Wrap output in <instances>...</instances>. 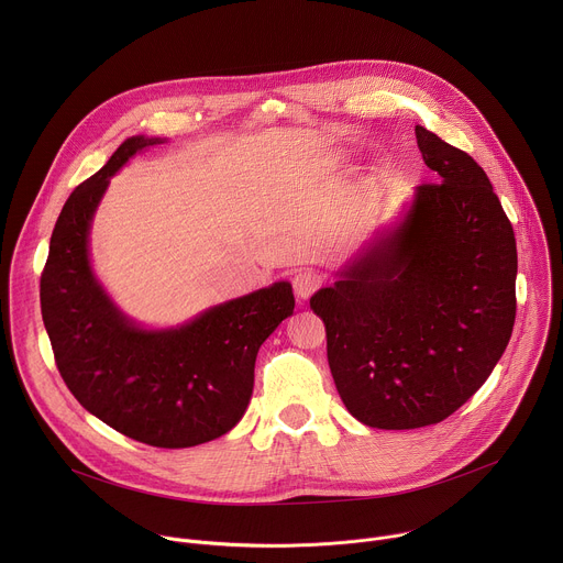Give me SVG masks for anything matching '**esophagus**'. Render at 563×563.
I'll use <instances>...</instances> for the list:
<instances>
[{
    "label": "esophagus",
    "mask_w": 563,
    "mask_h": 563,
    "mask_svg": "<svg viewBox=\"0 0 563 563\" xmlns=\"http://www.w3.org/2000/svg\"><path fill=\"white\" fill-rule=\"evenodd\" d=\"M320 283H323V278H320V274L313 272V269H300V272H296L294 278H291L294 291H296V296H298L300 300H307V298L320 287Z\"/></svg>",
    "instance_id": "obj_1"
}]
</instances>
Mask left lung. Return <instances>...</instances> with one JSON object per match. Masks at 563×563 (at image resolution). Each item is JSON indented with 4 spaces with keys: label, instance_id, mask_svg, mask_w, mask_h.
<instances>
[{
    "label": "left lung",
    "instance_id": "obj_1",
    "mask_svg": "<svg viewBox=\"0 0 563 563\" xmlns=\"http://www.w3.org/2000/svg\"><path fill=\"white\" fill-rule=\"evenodd\" d=\"M437 183L316 291L328 361L354 419L378 430L434 426L486 383L517 316L512 224L474 159L417 126Z\"/></svg>",
    "mask_w": 563,
    "mask_h": 563
}]
</instances>
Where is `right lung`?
<instances>
[{
  "label": "right lung",
  "mask_w": 563,
  "mask_h": 563,
  "mask_svg": "<svg viewBox=\"0 0 563 563\" xmlns=\"http://www.w3.org/2000/svg\"><path fill=\"white\" fill-rule=\"evenodd\" d=\"M157 137H129L68 196L40 280L55 365L79 406L153 448H191L243 419L267 336L294 313L289 283L207 309L178 330L146 332L104 294L89 263V227L109 178Z\"/></svg>",
  "instance_id": "right-lung-1"
}]
</instances>
